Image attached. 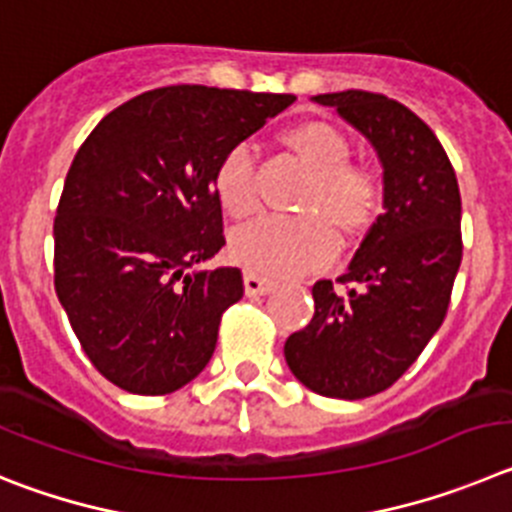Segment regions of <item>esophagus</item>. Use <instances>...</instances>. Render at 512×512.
I'll return each instance as SVG.
<instances>
[{
	"mask_svg": "<svg viewBox=\"0 0 512 512\" xmlns=\"http://www.w3.org/2000/svg\"><path fill=\"white\" fill-rule=\"evenodd\" d=\"M275 283L273 280L262 278V275L255 273H245V293L247 296H267V293H273Z\"/></svg>",
	"mask_w": 512,
	"mask_h": 512,
	"instance_id": "obj_1",
	"label": "esophagus"
}]
</instances>
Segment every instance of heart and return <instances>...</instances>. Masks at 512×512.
I'll return each instance as SVG.
<instances>
[{
	"label": "heart",
	"instance_id": "obj_1",
	"mask_svg": "<svg viewBox=\"0 0 512 512\" xmlns=\"http://www.w3.org/2000/svg\"><path fill=\"white\" fill-rule=\"evenodd\" d=\"M285 142L301 158L313 186L306 209H319L344 232H357L370 222L380 201V186L370 170L349 165V145L324 122L298 124ZM216 199L234 219H245L257 209L255 153L247 142L229 147L214 173ZM319 214L262 216L237 229L232 257L247 273L265 278H296L329 265L339 252V234Z\"/></svg>",
	"mask_w": 512,
	"mask_h": 512
}]
</instances>
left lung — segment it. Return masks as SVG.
Here are the masks:
<instances>
[{
  "instance_id": "obj_1",
  "label": "left lung",
  "mask_w": 512,
  "mask_h": 512,
  "mask_svg": "<svg viewBox=\"0 0 512 512\" xmlns=\"http://www.w3.org/2000/svg\"><path fill=\"white\" fill-rule=\"evenodd\" d=\"M375 150L382 214L339 283L313 285V319L285 342V362L313 393L359 400L382 393L444 324L462 262V196L444 147L423 119L370 91L311 96Z\"/></svg>"
}]
</instances>
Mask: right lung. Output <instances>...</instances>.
Segmentation results:
<instances>
[{"label":"right lung","mask_w":512,"mask_h":512,"mask_svg":"<svg viewBox=\"0 0 512 512\" xmlns=\"http://www.w3.org/2000/svg\"><path fill=\"white\" fill-rule=\"evenodd\" d=\"M290 94L165 86L109 112L78 147L55 214V293L96 370L135 395L209 365L222 313L245 293L224 247L214 173Z\"/></svg>","instance_id":"1"}]
</instances>
